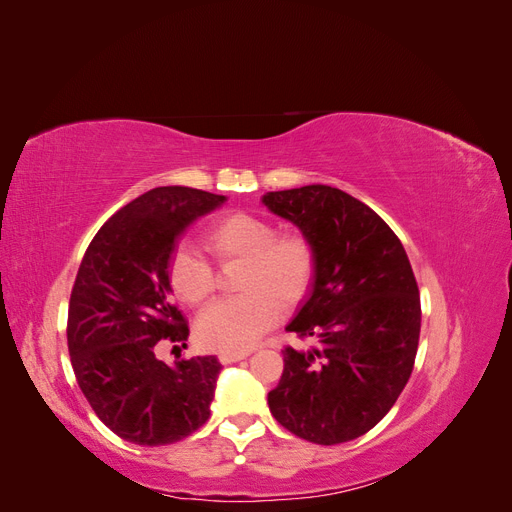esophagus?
<instances>
[{
    "label": "esophagus",
    "instance_id": "obj_1",
    "mask_svg": "<svg viewBox=\"0 0 512 512\" xmlns=\"http://www.w3.org/2000/svg\"><path fill=\"white\" fill-rule=\"evenodd\" d=\"M247 352H220L218 359L224 363V365H230V363H237L241 359H245Z\"/></svg>",
    "mask_w": 512,
    "mask_h": 512
}]
</instances>
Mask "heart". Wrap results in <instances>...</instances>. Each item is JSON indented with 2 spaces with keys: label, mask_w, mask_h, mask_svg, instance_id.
<instances>
[{
  "label": "heart",
  "mask_w": 512,
  "mask_h": 512,
  "mask_svg": "<svg viewBox=\"0 0 512 512\" xmlns=\"http://www.w3.org/2000/svg\"><path fill=\"white\" fill-rule=\"evenodd\" d=\"M205 252L222 269L241 267L243 299L211 305L196 322L198 344L215 352H247L280 320V309L305 301L316 277L314 243L252 213H230L203 232ZM168 282L185 305H203L215 290V271L190 250L168 262Z\"/></svg>",
  "instance_id": "obj_1"
}]
</instances>
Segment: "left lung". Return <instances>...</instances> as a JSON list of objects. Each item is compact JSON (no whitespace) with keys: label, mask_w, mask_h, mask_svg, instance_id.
Masks as SVG:
<instances>
[{"label":"left lung","mask_w":512,"mask_h":512,"mask_svg":"<svg viewBox=\"0 0 512 512\" xmlns=\"http://www.w3.org/2000/svg\"><path fill=\"white\" fill-rule=\"evenodd\" d=\"M262 205L316 250L314 286L286 331L318 348L284 350L269 410L307 442H350L382 421L412 374L421 299L408 254L376 211L331 185L267 192Z\"/></svg>","instance_id":"obj_1"}]
</instances>
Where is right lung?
I'll use <instances>...</instances> for the list:
<instances>
[{"label": "right lung", "mask_w": 512, "mask_h": 512, "mask_svg": "<svg viewBox=\"0 0 512 512\" xmlns=\"http://www.w3.org/2000/svg\"><path fill=\"white\" fill-rule=\"evenodd\" d=\"M224 203L181 185L153 188L121 207L83 256L68 309L70 361L89 406L123 440L173 444L211 414L220 361L166 365L156 346L190 335L170 299L168 262L183 232Z\"/></svg>", "instance_id": "1"}]
</instances>
